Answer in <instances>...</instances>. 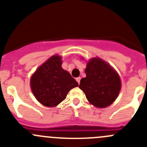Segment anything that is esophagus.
Wrapping results in <instances>:
<instances>
[{
	"instance_id": "obj_1",
	"label": "esophagus",
	"mask_w": 147,
	"mask_h": 147,
	"mask_svg": "<svg viewBox=\"0 0 147 147\" xmlns=\"http://www.w3.org/2000/svg\"><path fill=\"white\" fill-rule=\"evenodd\" d=\"M80 80H81V78H80V77H79V78H76L77 82H78V84H80Z\"/></svg>"
}]
</instances>
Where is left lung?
Returning a JSON list of instances; mask_svg holds the SVG:
<instances>
[{"label":"left lung","mask_w":147,"mask_h":147,"mask_svg":"<svg viewBox=\"0 0 147 147\" xmlns=\"http://www.w3.org/2000/svg\"><path fill=\"white\" fill-rule=\"evenodd\" d=\"M84 72L86 77L81 79L79 87L90 103L100 108L112 105L121 90L117 72L110 65L97 57L89 60Z\"/></svg>","instance_id":"1"}]
</instances>
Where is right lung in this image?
Segmentation results:
<instances>
[{
	"label": "right lung",
	"instance_id": "1",
	"mask_svg": "<svg viewBox=\"0 0 147 147\" xmlns=\"http://www.w3.org/2000/svg\"><path fill=\"white\" fill-rule=\"evenodd\" d=\"M62 57L53 55L38 68L30 78V87L35 98L44 106H57L66 98L78 83L62 67Z\"/></svg>",
	"mask_w": 147,
	"mask_h": 147
}]
</instances>
